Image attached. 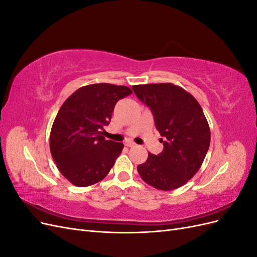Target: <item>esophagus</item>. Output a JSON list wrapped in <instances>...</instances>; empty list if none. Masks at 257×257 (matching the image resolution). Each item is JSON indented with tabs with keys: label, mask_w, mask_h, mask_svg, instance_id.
<instances>
[{
	"label": "esophagus",
	"mask_w": 257,
	"mask_h": 257,
	"mask_svg": "<svg viewBox=\"0 0 257 257\" xmlns=\"http://www.w3.org/2000/svg\"><path fill=\"white\" fill-rule=\"evenodd\" d=\"M125 146H126V147H128V148H132V147H135V146H136V144H134L133 142H130V141H127V142H125Z\"/></svg>",
	"instance_id": "34e87169"
}]
</instances>
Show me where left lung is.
Here are the masks:
<instances>
[{
  "instance_id": "obj_1",
  "label": "left lung",
  "mask_w": 257,
  "mask_h": 257,
  "mask_svg": "<svg viewBox=\"0 0 257 257\" xmlns=\"http://www.w3.org/2000/svg\"><path fill=\"white\" fill-rule=\"evenodd\" d=\"M150 108L164 149L148 154L137 170L143 180L161 191L180 188L195 175L210 146V128L200 105L193 95L173 83L132 87Z\"/></svg>"
}]
</instances>
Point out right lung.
<instances>
[{
	"label": "right lung",
	"mask_w": 257,
	"mask_h": 257,
	"mask_svg": "<svg viewBox=\"0 0 257 257\" xmlns=\"http://www.w3.org/2000/svg\"><path fill=\"white\" fill-rule=\"evenodd\" d=\"M131 93L125 85L89 84L61 106L51 127L50 151L60 173L74 185L95 184L110 172L124 146L102 134L116 102Z\"/></svg>",
	"instance_id": "obj_1"
}]
</instances>
